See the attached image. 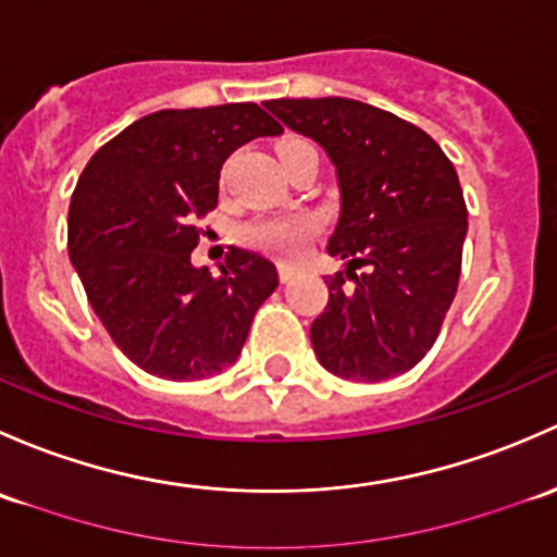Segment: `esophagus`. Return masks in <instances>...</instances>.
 <instances>
[{
    "mask_svg": "<svg viewBox=\"0 0 557 557\" xmlns=\"http://www.w3.org/2000/svg\"><path fill=\"white\" fill-rule=\"evenodd\" d=\"M278 278H281V281L295 278V268H289V265H278Z\"/></svg>",
    "mask_w": 557,
    "mask_h": 557,
    "instance_id": "esophagus-1",
    "label": "esophagus"
}]
</instances>
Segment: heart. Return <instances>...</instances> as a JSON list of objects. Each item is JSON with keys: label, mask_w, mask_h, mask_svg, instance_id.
<instances>
[{"label": "heart", "mask_w": 557, "mask_h": 557, "mask_svg": "<svg viewBox=\"0 0 557 557\" xmlns=\"http://www.w3.org/2000/svg\"><path fill=\"white\" fill-rule=\"evenodd\" d=\"M302 147H311L308 141L289 136V139H281L276 152L278 158H286L295 150ZM313 236V222L306 216H262V220L246 222L238 231V238L246 246L257 251H265V255L281 257V260H295L302 249H306L308 238Z\"/></svg>", "instance_id": "b5f03b06"}]
</instances>
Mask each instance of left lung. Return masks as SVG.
Wrapping results in <instances>:
<instances>
[{"label":"left lung","mask_w":557,"mask_h":557,"mask_svg":"<svg viewBox=\"0 0 557 557\" xmlns=\"http://www.w3.org/2000/svg\"><path fill=\"white\" fill-rule=\"evenodd\" d=\"M284 125L324 147L341 182L332 257L364 274L326 276L311 324L319 362L351 381H386L426 357L461 276L467 203L437 141L354 99H273ZM351 280V285L345 281Z\"/></svg>","instance_id":"8db88e82"}]
</instances>
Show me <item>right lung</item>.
Here are the masks:
<instances>
[{
    "label": "right lung",
    "mask_w": 557,
    "mask_h": 557,
    "mask_svg": "<svg viewBox=\"0 0 557 557\" xmlns=\"http://www.w3.org/2000/svg\"><path fill=\"white\" fill-rule=\"evenodd\" d=\"M281 125L257 104L160 109L109 139L69 203V257L114 346L169 381H200L238 359L276 265L231 249L220 276L193 268L195 222L216 209L227 154Z\"/></svg>",
    "instance_id": "1"
}]
</instances>
